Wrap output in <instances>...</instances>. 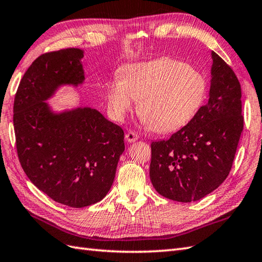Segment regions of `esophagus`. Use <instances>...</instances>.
<instances>
[{
	"label": "esophagus",
	"mask_w": 262,
	"mask_h": 262,
	"mask_svg": "<svg viewBox=\"0 0 262 262\" xmlns=\"http://www.w3.org/2000/svg\"><path fill=\"white\" fill-rule=\"evenodd\" d=\"M138 136L135 132H133V130H129V132H127V134H126V136H125V138H126V141L127 142H129V143H133V142H135V141H137L138 140Z\"/></svg>",
	"instance_id": "34e87169"
}]
</instances>
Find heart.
<instances>
[{
	"label": "heart",
	"mask_w": 262,
	"mask_h": 262,
	"mask_svg": "<svg viewBox=\"0 0 262 262\" xmlns=\"http://www.w3.org/2000/svg\"><path fill=\"white\" fill-rule=\"evenodd\" d=\"M205 75L179 59L163 57L128 65L105 88L110 116L122 120L138 100L137 114L157 133L181 129L197 115L207 97Z\"/></svg>",
	"instance_id": "1"
}]
</instances>
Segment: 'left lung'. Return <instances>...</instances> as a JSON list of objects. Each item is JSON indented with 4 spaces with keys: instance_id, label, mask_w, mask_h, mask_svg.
I'll use <instances>...</instances> for the list:
<instances>
[{
    "instance_id": "left-lung-1",
    "label": "left lung",
    "mask_w": 262,
    "mask_h": 262,
    "mask_svg": "<svg viewBox=\"0 0 262 262\" xmlns=\"http://www.w3.org/2000/svg\"><path fill=\"white\" fill-rule=\"evenodd\" d=\"M211 57L208 102L169 140L151 144L152 185L176 202H196L223 183L243 130L240 82L219 55Z\"/></svg>"
}]
</instances>
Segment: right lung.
Wrapping results in <instances>:
<instances>
[{
	"mask_svg": "<svg viewBox=\"0 0 262 262\" xmlns=\"http://www.w3.org/2000/svg\"><path fill=\"white\" fill-rule=\"evenodd\" d=\"M83 51L42 54L22 76L13 104L15 145L25 173L39 190L70 207L102 200L125 151L124 130L96 109L55 114L47 102L62 84L84 81Z\"/></svg>",
	"mask_w": 262,
	"mask_h": 262,
	"instance_id": "right-lung-1",
	"label": "right lung"
}]
</instances>
